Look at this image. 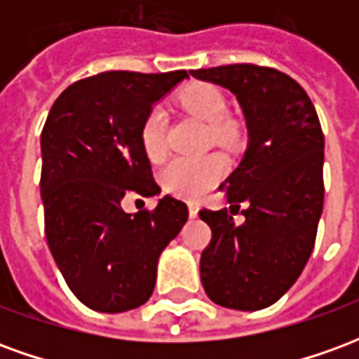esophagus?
<instances>
[{"label": "esophagus", "mask_w": 359, "mask_h": 359, "mask_svg": "<svg viewBox=\"0 0 359 359\" xmlns=\"http://www.w3.org/2000/svg\"><path fill=\"white\" fill-rule=\"evenodd\" d=\"M198 211H200V205H198V203H188V213H190V217H198Z\"/></svg>", "instance_id": "34e87169"}]
</instances>
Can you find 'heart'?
<instances>
[{
	"label": "heart",
	"instance_id": "heart-1",
	"mask_svg": "<svg viewBox=\"0 0 359 359\" xmlns=\"http://www.w3.org/2000/svg\"><path fill=\"white\" fill-rule=\"evenodd\" d=\"M177 102L184 111L208 123L211 138L215 142H233L236 136L233 121L226 115L223 92L210 82H192L177 95ZM140 144L144 154L151 161L165 156V113L161 107H151L140 126ZM225 159L221 156L177 157L161 171V187L169 194L182 200H200L217 184L225 175Z\"/></svg>",
	"mask_w": 359,
	"mask_h": 359
}]
</instances>
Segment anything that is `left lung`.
I'll return each instance as SVG.
<instances>
[{
	"label": "left lung",
	"instance_id": "left-lung-1",
	"mask_svg": "<svg viewBox=\"0 0 359 359\" xmlns=\"http://www.w3.org/2000/svg\"><path fill=\"white\" fill-rule=\"evenodd\" d=\"M190 74L231 90L248 128L241 165L221 184L231 212L249 203L247 221L236 226L226 210L200 211L211 229L202 285L223 308H269L308 264L323 211L325 138L316 107L298 82L269 67L242 63Z\"/></svg>",
	"mask_w": 359,
	"mask_h": 359
}]
</instances>
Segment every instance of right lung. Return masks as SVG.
Here are the masks:
<instances>
[{"mask_svg": "<svg viewBox=\"0 0 359 359\" xmlns=\"http://www.w3.org/2000/svg\"><path fill=\"white\" fill-rule=\"evenodd\" d=\"M187 71H109L71 84L46 118L40 192L46 238L61 275L90 309L121 313L154 292L157 259L188 219L187 203L163 196L156 210L125 213V194L157 187L140 144L148 111Z\"/></svg>", "mask_w": 359, "mask_h": 359, "instance_id": "1", "label": "right lung"}]
</instances>
